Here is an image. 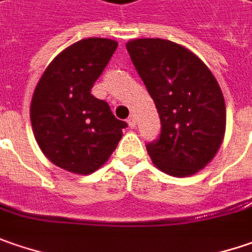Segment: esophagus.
Wrapping results in <instances>:
<instances>
[{"instance_id":"esophagus-1","label":"esophagus","mask_w":252,"mask_h":252,"mask_svg":"<svg viewBox=\"0 0 252 252\" xmlns=\"http://www.w3.org/2000/svg\"><path fill=\"white\" fill-rule=\"evenodd\" d=\"M127 125H129V127H132V129L136 127V118H134L133 115L129 116V119H127Z\"/></svg>"}]
</instances>
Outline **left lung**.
Segmentation results:
<instances>
[{"instance_id": "8db88e82", "label": "left lung", "mask_w": 252, "mask_h": 252, "mask_svg": "<svg viewBox=\"0 0 252 252\" xmlns=\"http://www.w3.org/2000/svg\"><path fill=\"white\" fill-rule=\"evenodd\" d=\"M158 109L161 132L146 149L155 166L174 177L206 167L225 133V102L206 63L182 45L160 38L126 44Z\"/></svg>"}]
</instances>
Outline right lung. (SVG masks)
<instances>
[{
	"label": "right lung",
	"mask_w": 252,
	"mask_h": 252,
	"mask_svg": "<svg viewBox=\"0 0 252 252\" xmlns=\"http://www.w3.org/2000/svg\"><path fill=\"white\" fill-rule=\"evenodd\" d=\"M118 42L88 38L63 49L45 69L31 100L36 143L55 166L91 174L103 166L122 139L126 122L115 118L92 86Z\"/></svg>",
	"instance_id": "right-lung-1"
}]
</instances>
